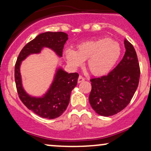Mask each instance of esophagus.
<instances>
[{"label": "esophagus", "mask_w": 151, "mask_h": 151, "mask_svg": "<svg viewBox=\"0 0 151 151\" xmlns=\"http://www.w3.org/2000/svg\"><path fill=\"white\" fill-rule=\"evenodd\" d=\"M84 80H85V79H84V77H81V76H79V78H78V83L82 82V81H84Z\"/></svg>", "instance_id": "1"}]
</instances>
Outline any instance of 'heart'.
Instances as JSON below:
<instances>
[{"label":"heart","mask_w":151,"mask_h":151,"mask_svg":"<svg viewBox=\"0 0 151 151\" xmlns=\"http://www.w3.org/2000/svg\"><path fill=\"white\" fill-rule=\"evenodd\" d=\"M121 54L120 44L108 37L98 38L81 42L77 50L68 49L65 51L67 62L77 68L87 60L86 65L91 74L104 76L111 72L119 60Z\"/></svg>","instance_id":"b5f03b06"}]
</instances>
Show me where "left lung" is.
<instances>
[{
    "label": "left lung",
    "mask_w": 151,
    "mask_h": 151,
    "mask_svg": "<svg viewBox=\"0 0 151 151\" xmlns=\"http://www.w3.org/2000/svg\"><path fill=\"white\" fill-rule=\"evenodd\" d=\"M126 52L121 61L107 75L91 79L89 103L99 115H115L127 106L138 88L140 67L134 47L124 40Z\"/></svg>",
    "instance_id": "8db88e82"
}]
</instances>
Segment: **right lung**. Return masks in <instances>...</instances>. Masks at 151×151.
<instances>
[{"instance_id": "1", "label": "right lung", "mask_w": 151, "mask_h": 151, "mask_svg": "<svg viewBox=\"0 0 151 151\" xmlns=\"http://www.w3.org/2000/svg\"><path fill=\"white\" fill-rule=\"evenodd\" d=\"M68 35L63 32H46L41 33L22 48L15 66V81L18 96L27 109L45 119H56L67 109L72 89L77 86L78 73H68L61 67H58L52 82L42 96L28 94L22 86L20 74L22 62L29 55L39 54L47 47L55 52L58 57H62V50Z\"/></svg>"}]
</instances>
